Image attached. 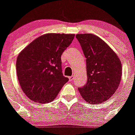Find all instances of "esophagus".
<instances>
[{
	"mask_svg": "<svg viewBox=\"0 0 135 135\" xmlns=\"http://www.w3.org/2000/svg\"><path fill=\"white\" fill-rule=\"evenodd\" d=\"M73 78H74V76H69V81H73Z\"/></svg>",
	"mask_w": 135,
	"mask_h": 135,
	"instance_id": "obj_1",
	"label": "esophagus"
}]
</instances>
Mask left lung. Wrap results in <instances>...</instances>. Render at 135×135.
Wrapping results in <instances>:
<instances>
[{
	"instance_id": "1",
	"label": "left lung",
	"mask_w": 135,
	"mask_h": 135,
	"mask_svg": "<svg viewBox=\"0 0 135 135\" xmlns=\"http://www.w3.org/2000/svg\"><path fill=\"white\" fill-rule=\"evenodd\" d=\"M86 58L87 83L79 88L81 96L91 104L110 99L118 87L122 63L117 54L103 40L91 33L76 34Z\"/></svg>"
}]
</instances>
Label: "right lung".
Listing matches in <instances>:
<instances>
[{
	"label": "right lung",
	"instance_id": "obj_1",
	"mask_svg": "<svg viewBox=\"0 0 135 135\" xmlns=\"http://www.w3.org/2000/svg\"><path fill=\"white\" fill-rule=\"evenodd\" d=\"M75 34L46 33L27 45L17 59L19 85L27 98L47 104L54 100L69 81L63 76L61 55Z\"/></svg>",
	"mask_w": 135,
	"mask_h": 135
}]
</instances>
